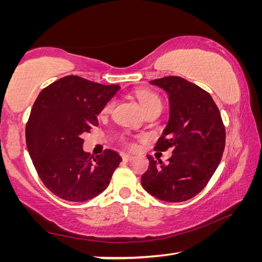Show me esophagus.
Listing matches in <instances>:
<instances>
[{
	"label": "esophagus",
	"mask_w": 262,
	"mask_h": 262,
	"mask_svg": "<svg viewBox=\"0 0 262 262\" xmlns=\"http://www.w3.org/2000/svg\"><path fill=\"white\" fill-rule=\"evenodd\" d=\"M121 157H122V159H123V161H125V162L130 161V159L133 158L132 155H129V154H126V152H121Z\"/></svg>",
	"instance_id": "esophagus-1"
}]
</instances>
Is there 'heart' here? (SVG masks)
Wrapping results in <instances>:
<instances>
[{
  "label": "heart",
  "instance_id": "heart-1",
  "mask_svg": "<svg viewBox=\"0 0 262 262\" xmlns=\"http://www.w3.org/2000/svg\"><path fill=\"white\" fill-rule=\"evenodd\" d=\"M136 97L139 99L140 104L143 108L144 113L149 112V111H154V110H159L162 111L163 107V103L161 97H159L157 94H155L152 91L149 90H144V89H141V90L136 91ZM114 107V100H110L107 104L105 105L104 107V113H110L111 111Z\"/></svg>",
  "mask_w": 262,
  "mask_h": 262
}]
</instances>
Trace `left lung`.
I'll return each mask as SVG.
<instances>
[{"label":"left lung","mask_w":262,"mask_h":262,"mask_svg":"<svg viewBox=\"0 0 262 262\" xmlns=\"http://www.w3.org/2000/svg\"><path fill=\"white\" fill-rule=\"evenodd\" d=\"M166 91L170 118L155 149L173 148L167 164L148 156L143 188L166 202L189 200L206 187L223 156L225 128L215 101L196 84L178 76L150 81Z\"/></svg>","instance_id":"8db88e82"}]
</instances>
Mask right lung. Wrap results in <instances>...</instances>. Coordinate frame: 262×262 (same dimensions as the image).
<instances>
[{
    "label": "right lung",
    "mask_w": 262,
    "mask_h": 262,
    "mask_svg": "<svg viewBox=\"0 0 262 262\" xmlns=\"http://www.w3.org/2000/svg\"><path fill=\"white\" fill-rule=\"evenodd\" d=\"M120 86L74 76L42 89L26 123V145L43 185L63 200L84 202L107 188L122 161L106 149L94 156L83 150L82 135L98 126V115Z\"/></svg>",
    "instance_id": "1"
}]
</instances>
